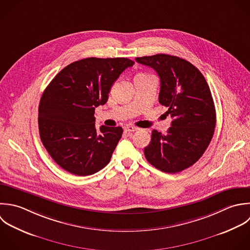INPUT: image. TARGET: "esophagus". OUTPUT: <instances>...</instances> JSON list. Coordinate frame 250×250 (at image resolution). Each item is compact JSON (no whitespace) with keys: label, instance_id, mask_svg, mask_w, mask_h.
Instances as JSON below:
<instances>
[{"label":"esophagus","instance_id":"1","mask_svg":"<svg viewBox=\"0 0 250 250\" xmlns=\"http://www.w3.org/2000/svg\"><path fill=\"white\" fill-rule=\"evenodd\" d=\"M125 130L127 131V132H134V131L138 130V128L135 127V126H132V125H127V126L125 127Z\"/></svg>","mask_w":250,"mask_h":250}]
</instances>
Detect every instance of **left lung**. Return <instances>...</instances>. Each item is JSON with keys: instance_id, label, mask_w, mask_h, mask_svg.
I'll list each match as a JSON object with an SVG mask.
<instances>
[{"instance_id": "1", "label": "left lung", "mask_w": 250, "mask_h": 250, "mask_svg": "<svg viewBox=\"0 0 250 250\" xmlns=\"http://www.w3.org/2000/svg\"><path fill=\"white\" fill-rule=\"evenodd\" d=\"M135 60L158 73L159 102L173 119L167 134L152 131L144 155L164 172L182 171L199 161L214 133L216 112L209 86L200 70L180 57L161 53Z\"/></svg>"}]
</instances>
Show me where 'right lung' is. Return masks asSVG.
<instances>
[{"label":"right lung","mask_w":250,"mask_h":250,"mask_svg":"<svg viewBox=\"0 0 250 250\" xmlns=\"http://www.w3.org/2000/svg\"><path fill=\"white\" fill-rule=\"evenodd\" d=\"M134 62L89 57L63 68L44 89L39 105L41 140L66 171L86 176L105 167L122 137L121 126L95 128L94 110L104 105L113 83Z\"/></svg>","instance_id":"obj_1"}]
</instances>
